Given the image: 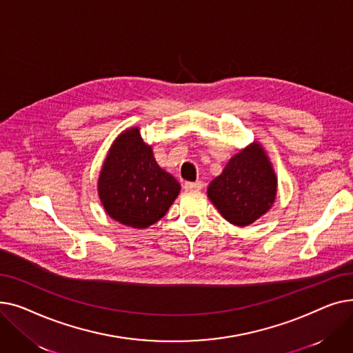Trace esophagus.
I'll return each instance as SVG.
<instances>
[{
  "mask_svg": "<svg viewBox=\"0 0 353 353\" xmlns=\"http://www.w3.org/2000/svg\"><path fill=\"white\" fill-rule=\"evenodd\" d=\"M203 186H205V183H203L201 180L188 181V183H184V190H186V192H199V190L203 189Z\"/></svg>",
  "mask_w": 353,
  "mask_h": 353,
  "instance_id": "obj_1",
  "label": "esophagus"
}]
</instances>
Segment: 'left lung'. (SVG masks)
Instances as JSON below:
<instances>
[{
	"label": "left lung",
	"mask_w": 353,
	"mask_h": 353,
	"mask_svg": "<svg viewBox=\"0 0 353 353\" xmlns=\"http://www.w3.org/2000/svg\"><path fill=\"white\" fill-rule=\"evenodd\" d=\"M276 194V173L265 147L257 141L236 153L208 188V197L219 213L240 228L265 216Z\"/></svg>",
	"instance_id": "8db88e82"
}]
</instances>
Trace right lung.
<instances>
[{
    "label": "right lung",
    "instance_id": "right-lung-1",
    "mask_svg": "<svg viewBox=\"0 0 353 353\" xmlns=\"http://www.w3.org/2000/svg\"><path fill=\"white\" fill-rule=\"evenodd\" d=\"M180 189L179 181L157 164L137 125L124 130L111 144L97 181L105 213L133 229H147L159 221Z\"/></svg>",
    "mask_w": 353,
    "mask_h": 353
}]
</instances>
